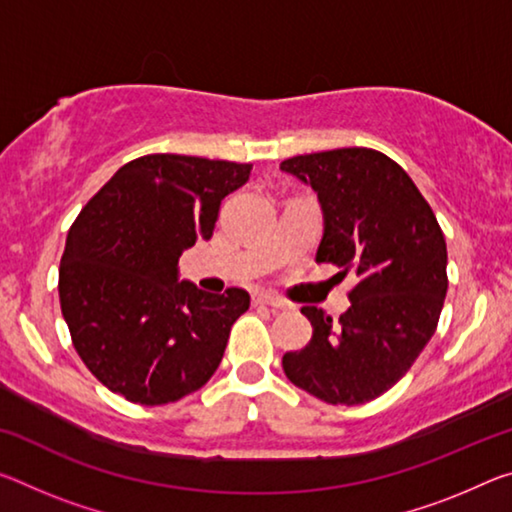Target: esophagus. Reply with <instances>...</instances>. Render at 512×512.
<instances>
[{
	"label": "esophagus",
	"instance_id": "esophagus-1",
	"mask_svg": "<svg viewBox=\"0 0 512 512\" xmlns=\"http://www.w3.org/2000/svg\"><path fill=\"white\" fill-rule=\"evenodd\" d=\"M253 305L255 307H273V310H285L287 307V303L282 298H278V296H273V294H255L253 296Z\"/></svg>",
	"mask_w": 512,
	"mask_h": 512
}]
</instances>
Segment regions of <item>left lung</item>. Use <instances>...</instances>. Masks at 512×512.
I'll list each match as a JSON object with an SVG mask.
<instances>
[{"mask_svg":"<svg viewBox=\"0 0 512 512\" xmlns=\"http://www.w3.org/2000/svg\"><path fill=\"white\" fill-rule=\"evenodd\" d=\"M280 168L319 196L326 230L316 262L358 278L339 321L312 305L300 310L312 339L285 353L282 369L332 405L378 399L408 373L440 321L449 287L442 227L410 175L378 150L298 154Z\"/></svg>","mask_w":512,"mask_h":512,"instance_id":"obj_1","label":"left lung"}]
</instances>
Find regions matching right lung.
<instances>
[{"mask_svg": "<svg viewBox=\"0 0 512 512\" xmlns=\"http://www.w3.org/2000/svg\"><path fill=\"white\" fill-rule=\"evenodd\" d=\"M253 164L145 154L129 161L72 223L59 300L72 346L111 392L164 405L196 392L223 360L248 291L177 282V259L212 239L227 193Z\"/></svg>", "mask_w": 512, "mask_h": 512, "instance_id": "right-lung-1", "label": "right lung"}]
</instances>
